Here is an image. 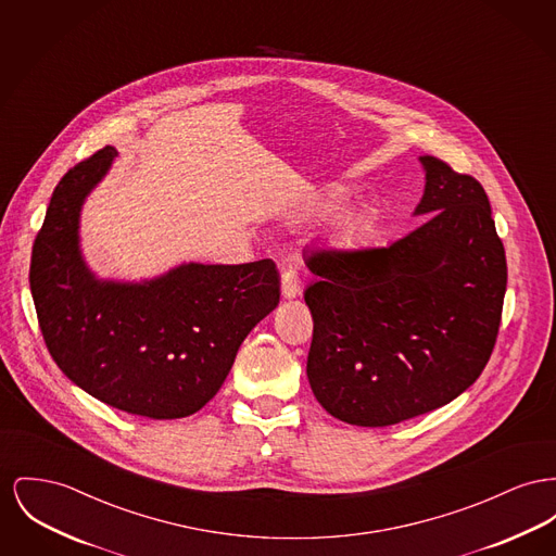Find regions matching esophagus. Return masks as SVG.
Returning <instances> with one entry per match:
<instances>
[{"instance_id":"1","label":"esophagus","mask_w":556,"mask_h":556,"mask_svg":"<svg viewBox=\"0 0 556 556\" xmlns=\"http://www.w3.org/2000/svg\"><path fill=\"white\" fill-rule=\"evenodd\" d=\"M300 290H302V286H300V279H298V273L292 270V268H288V270H283L281 273V292H283V298H295V295H300Z\"/></svg>"}]
</instances>
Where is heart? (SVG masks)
<instances>
[{
	"label": "heart",
	"mask_w": 556,
	"mask_h": 556,
	"mask_svg": "<svg viewBox=\"0 0 556 556\" xmlns=\"http://www.w3.org/2000/svg\"><path fill=\"white\" fill-rule=\"evenodd\" d=\"M367 223H369V214H367L365 207H351L340 220V230H342L344 237L353 239L367 227Z\"/></svg>",
	"instance_id": "b5f03b06"
}]
</instances>
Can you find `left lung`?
<instances>
[{"instance_id": "8db88e82", "label": "left lung", "mask_w": 556, "mask_h": 556, "mask_svg": "<svg viewBox=\"0 0 556 556\" xmlns=\"http://www.w3.org/2000/svg\"><path fill=\"white\" fill-rule=\"evenodd\" d=\"M426 218L389 248L324 250L306 376L333 418L391 426L454 401L485 369L506 294V256L479 180L420 157Z\"/></svg>"}]
</instances>
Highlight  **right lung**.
Masks as SVG:
<instances>
[{
    "label": "right lung",
    "instance_id": "1",
    "mask_svg": "<svg viewBox=\"0 0 556 556\" xmlns=\"http://www.w3.org/2000/svg\"><path fill=\"white\" fill-rule=\"evenodd\" d=\"M117 157L104 147L56 185L31 254L46 346L102 403L153 420L199 412L229 376L245 336L279 304L275 262H185L144 281L99 279L84 261L86 197Z\"/></svg>",
    "mask_w": 556,
    "mask_h": 556
}]
</instances>
